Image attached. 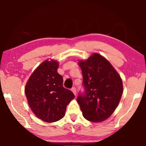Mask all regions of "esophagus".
Instances as JSON below:
<instances>
[{
	"label": "esophagus",
	"instance_id": "1",
	"mask_svg": "<svg viewBox=\"0 0 146 146\" xmlns=\"http://www.w3.org/2000/svg\"><path fill=\"white\" fill-rule=\"evenodd\" d=\"M71 90L72 92L74 94V95H76V88L75 87H72L71 88Z\"/></svg>",
	"mask_w": 146,
	"mask_h": 146
}]
</instances>
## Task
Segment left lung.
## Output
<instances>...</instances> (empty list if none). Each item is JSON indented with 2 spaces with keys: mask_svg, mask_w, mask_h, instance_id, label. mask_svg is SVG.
<instances>
[{
  "mask_svg": "<svg viewBox=\"0 0 146 146\" xmlns=\"http://www.w3.org/2000/svg\"><path fill=\"white\" fill-rule=\"evenodd\" d=\"M79 66L82 72L84 92L79 93L76 100L83 116L92 122L105 120L120 101L122 80L110 63L98 54L79 62Z\"/></svg>",
  "mask_w": 146,
  "mask_h": 146,
  "instance_id": "8db88e82",
  "label": "left lung"
}]
</instances>
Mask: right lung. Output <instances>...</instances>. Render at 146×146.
<instances>
[{"mask_svg": "<svg viewBox=\"0 0 146 146\" xmlns=\"http://www.w3.org/2000/svg\"><path fill=\"white\" fill-rule=\"evenodd\" d=\"M56 61L42 63L27 82L25 94L36 116L46 122L62 118L66 109L74 98L72 92L63 86V78L57 72Z\"/></svg>", "mask_w": 146, "mask_h": 146, "instance_id": "right-lung-1", "label": "right lung"}]
</instances>
